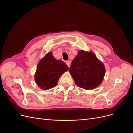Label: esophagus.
Wrapping results in <instances>:
<instances>
[{
    "label": "esophagus",
    "mask_w": 133,
    "mask_h": 133,
    "mask_svg": "<svg viewBox=\"0 0 133 133\" xmlns=\"http://www.w3.org/2000/svg\"><path fill=\"white\" fill-rule=\"evenodd\" d=\"M66 64L67 66L69 68V67H70V66L71 62H70V61H69V60H68V61H66Z\"/></svg>",
    "instance_id": "obj_1"
}]
</instances>
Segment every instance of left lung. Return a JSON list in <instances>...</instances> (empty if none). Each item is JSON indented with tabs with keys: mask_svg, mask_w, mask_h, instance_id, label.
Instances as JSON below:
<instances>
[{
	"mask_svg": "<svg viewBox=\"0 0 133 133\" xmlns=\"http://www.w3.org/2000/svg\"><path fill=\"white\" fill-rule=\"evenodd\" d=\"M69 72L76 85L92 90L102 83L105 68L93 52L80 50L71 62Z\"/></svg>",
	"mask_w": 133,
	"mask_h": 133,
	"instance_id": "1",
	"label": "left lung"
}]
</instances>
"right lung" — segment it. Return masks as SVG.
Segmentation results:
<instances>
[{
  "label": "right lung",
  "instance_id": "right-lung-1",
  "mask_svg": "<svg viewBox=\"0 0 133 133\" xmlns=\"http://www.w3.org/2000/svg\"><path fill=\"white\" fill-rule=\"evenodd\" d=\"M69 68L62 60L55 59L49 52L40 60L34 76L35 83L43 90L50 89L57 85L58 80Z\"/></svg>",
  "mask_w": 133,
  "mask_h": 133
}]
</instances>
